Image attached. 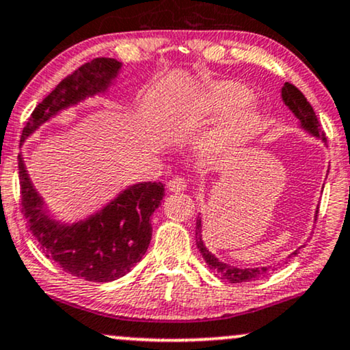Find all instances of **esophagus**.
Instances as JSON below:
<instances>
[{
	"mask_svg": "<svg viewBox=\"0 0 350 350\" xmlns=\"http://www.w3.org/2000/svg\"><path fill=\"white\" fill-rule=\"evenodd\" d=\"M187 187V183L183 178H172L170 183H167V190L170 192H183V190Z\"/></svg>",
	"mask_w": 350,
	"mask_h": 350,
	"instance_id": "34e87169",
	"label": "esophagus"
}]
</instances>
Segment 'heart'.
<instances>
[{"mask_svg":"<svg viewBox=\"0 0 350 350\" xmlns=\"http://www.w3.org/2000/svg\"><path fill=\"white\" fill-rule=\"evenodd\" d=\"M252 101L254 94L239 82L223 81L210 87L203 101V113L208 118L229 116L202 137L198 147L205 157H229L252 142L262 126L260 114L247 108Z\"/></svg>","mask_w":350,"mask_h":350,"instance_id":"heart-1","label":"heart"}]
</instances>
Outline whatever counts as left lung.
I'll use <instances>...</instances> for the list:
<instances>
[{"instance_id": "8db88e82", "label": "left lung", "mask_w": 350, "mask_h": 350, "mask_svg": "<svg viewBox=\"0 0 350 350\" xmlns=\"http://www.w3.org/2000/svg\"><path fill=\"white\" fill-rule=\"evenodd\" d=\"M281 96H282V101H284L287 108H289L291 111L295 114V118L299 119L300 127H302L304 131H307L308 134H312L313 137L321 139L323 142L326 144V137H325V132L321 131V124L318 122V118H317L315 111H313L312 105L308 103L302 92H300L295 85H293V83L286 82L284 87H282V90H281ZM317 213H318V210H317ZM315 219H317V216H315ZM196 242H197L198 250H200V254L203 256V260H205L208 265V268L218 274L221 280H226L229 282H232V284H236V282L258 280V278L267 276V274L269 273V269H271L269 267L237 268V267H232V265L219 262V260L206 249L205 244H203V241H202V216H198L197 218ZM297 252L299 250L293 252V254L287 256V258L295 256L297 255Z\"/></svg>"}]
</instances>
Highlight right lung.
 Instances as JSON below:
<instances>
[{
    "label": "right lung",
    "instance_id": "obj_1",
    "mask_svg": "<svg viewBox=\"0 0 350 350\" xmlns=\"http://www.w3.org/2000/svg\"><path fill=\"white\" fill-rule=\"evenodd\" d=\"M121 66L113 57H95L63 79L30 114L22 131V142L55 114L87 96L108 90ZM17 166L21 206L30 232L48 258L59 265L63 271L85 281L109 282L129 273L142 260L152 241L150 218L165 197L161 183L131 185L98 213L64 224L48 216L43 198L35 190L21 154Z\"/></svg>",
    "mask_w": 350,
    "mask_h": 350
}]
</instances>
